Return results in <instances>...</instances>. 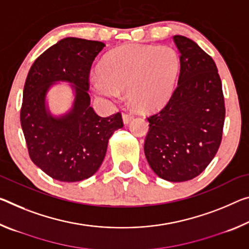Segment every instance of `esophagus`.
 <instances>
[{
	"mask_svg": "<svg viewBox=\"0 0 249 249\" xmlns=\"http://www.w3.org/2000/svg\"><path fill=\"white\" fill-rule=\"evenodd\" d=\"M133 115L131 113H123V122L124 124H128L133 120Z\"/></svg>",
	"mask_w": 249,
	"mask_h": 249,
	"instance_id": "1",
	"label": "esophagus"
}]
</instances>
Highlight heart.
Returning a JSON list of instances; mask_svg holds the SVG:
<instances>
[{
	"instance_id": "obj_1",
	"label": "heart",
	"mask_w": 249,
	"mask_h": 249,
	"mask_svg": "<svg viewBox=\"0 0 249 249\" xmlns=\"http://www.w3.org/2000/svg\"><path fill=\"white\" fill-rule=\"evenodd\" d=\"M179 68V58L168 46L127 44L110 51L90 77L97 95L115 100L127 93L129 104L141 112L160 107L171 95Z\"/></svg>"
}]
</instances>
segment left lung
Here are the masks:
<instances>
[{
    "label": "left lung",
    "instance_id": "1",
    "mask_svg": "<svg viewBox=\"0 0 249 249\" xmlns=\"http://www.w3.org/2000/svg\"><path fill=\"white\" fill-rule=\"evenodd\" d=\"M179 76L166 105L149 116L144 152L154 173L169 181L195 178L218 151L225 102L213 58L194 41L175 35Z\"/></svg>",
    "mask_w": 249,
    "mask_h": 249
}]
</instances>
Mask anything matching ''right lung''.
I'll return each instance as SVG.
<instances>
[{
	"label": "right lung",
	"mask_w": 249,
	"mask_h": 249,
	"mask_svg": "<svg viewBox=\"0 0 249 249\" xmlns=\"http://www.w3.org/2000/svg\"><path fill=\"white\" fill-rule=\"evenodd\" d=\"M103 42L66 37L43 52L27 74L21 126L33 163L54 179L78 181L95 174L103 163L109 137L123 127L122 114L101 117L90 106L89 72ZM73 84L72 109L54 118L46 94L55 81Z\"/></svg>",
	"instance_id": "add662e5"
}]
</instances>
